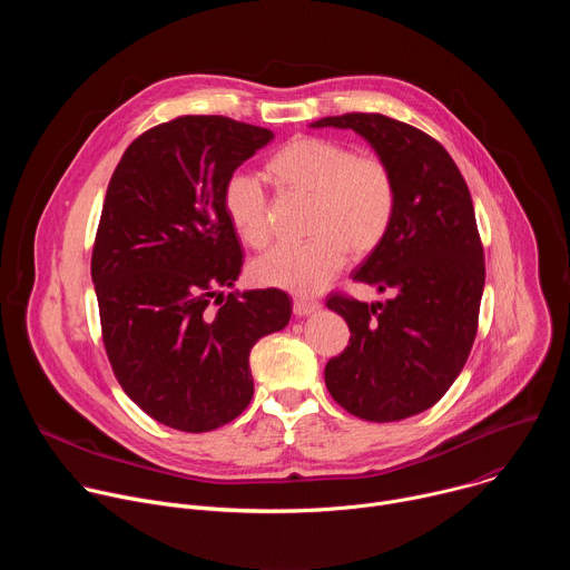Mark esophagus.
Returning <instances> with one entry per match:
<instances>
[{
	"label": "esophagus",
	"mask_w": 570,
	"mask_h": 570,
	"mask_svg": "<svg viewBox=\"0 0 570 570\" xmlns=\"http://www.w3.org/2000/svg\"><path fill=\"white\" fill-rule=\"evenodd\" d=\"M317 308H320L317 302H308V299H295V302H293V313H295L297 317H306V315L315 313Z\"/></svg>",
	"instance_id": "34e87169"
}]
</instances>
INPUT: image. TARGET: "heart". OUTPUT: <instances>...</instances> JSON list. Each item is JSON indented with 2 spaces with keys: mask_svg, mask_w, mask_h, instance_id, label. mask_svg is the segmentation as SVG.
<instances>
[{
  "mask_svg": "<svg viewBox=\"0 0 570 570\" xmlns=\"http://www.w3.org/2000/svg\"><path fill=\"white\" fill-rule=\"evenodd\" d=\"M271 174L282 185L313 196V236L277 243L255 259L253 277L264 286L297 295L317 293L345 268L350 248L356 255L372 253L392 225L396 187L390 167L376 155H356L334 139L299 137L271 159ZM223 207L248 246H266L268 198L255 176L232 174L223 187Z\"/></svg>",
  "mask_w": 570,
  "mask_h": 570,
  "instance_id": "heart-1",
  "label": "heart"
}]
</instances>
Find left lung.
<instances>
[{
    "label": "left lung",
    "mask_w": 570,
    "mask_h": 570,
    "mask_svg": "<svg viewBox=\"0 0 570 570\" xmlns=\"http://www.w3.org/2000/svg\"><path fill=\"white\" fill-rule=\"evenodd\" d=\"M311 128L361 135L392 171L396 207L354 282L385 302L330 295L345 317L347 350L324 367L343 409L367 422H399L435 405L471 352L484 288V257L466 183L426 132L376 112L324 117Z\"/></svg>",
    "instance_id": "8db88e82"
}]
</instances>
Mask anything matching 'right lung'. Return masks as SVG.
Returning a JSON list of instances; mask_svg holds the SVG:
<instances>
[{
    "label": "right lung",
    "mask_w": 570,
    "mask_h": 570,
    "mask_svg": "<svg viewBox=\"0 0 570 570\" xmlns=\"http://www.w3.org/2000/svg\"><path fill=\"white\" fill-rule=\"evenodd\" d=\"M271 139L178 117L139 135L110 178L92 253L104 345L124 392L165 426L238 417L255 394L250 350L291 320L284 291L234 288L243 255L223 207L227 178Z\"/></svg>",
    "instance_id": "obj_1"
}]
</instances>
